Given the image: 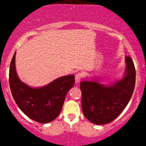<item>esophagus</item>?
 <instances>
[{"label":"esophagus","mask_w":146,"mask_h":146,"mask_svg":"<svg viewBox=\"0 0 146 146\" xmlns=\"http://www.w3.org/2000/svg\"><path fill=\"white\" fill-rule=\"evenodd\" d=\"M82 78V74L81 73H78L76 75V77H75V79H76V83H78L80 81Z\"/></svg>","instance_id":"esophagus-1"}]
</instances>
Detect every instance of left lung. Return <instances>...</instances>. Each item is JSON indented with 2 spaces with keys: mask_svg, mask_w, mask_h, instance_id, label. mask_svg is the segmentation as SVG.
I'll use <instances>...</instances> for the list:
<instances>
[{
  "mask_svg": "<svg viewBox=\"0 0 146 146\" xmlns=\"http://www.w3.org/2000/svg\"><path fill=\"white\" fill-rule=\"evenodd\" d=\"M123 76L108 85L100 80L87 78L80 84L82 110L92 123L103 125L110 123L122 112L131 98L136 82V70L130 56L125 57Z\"/></svg>",
  "mask_w": 146,
  "mask_h": 146,
  "instance_id": "left-lung-1",
  "label": "left lung"
}]
</instances>
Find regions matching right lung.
<instances>
[{"label":"right lung","mask_w":146,"mask_h":146,"mask_svg":"<svg viewBox=\"0 0 146 146\" xmlns=\"http://www.w3.org/2000/svg\"><path fill=\"white\" fill-rule=\"evenodd\" d=\"M15 54L10 66L9 83L13 99L29 118L41 123L54 120L61 113L66 94L74 85L75 76H62L39 88H32L19 78L15 68Z\"/></svg>","instance_id":"add662e5"}]
</instances>
